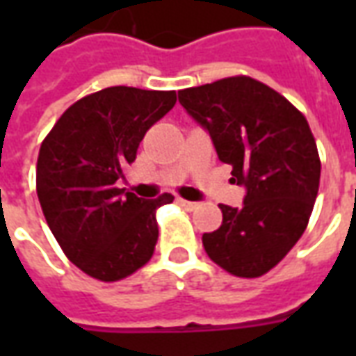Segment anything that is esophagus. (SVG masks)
Returning a JSON list of instances; mask_svg holds the SVG:
<instances>
[{
	"mask_svg": "<svg viewBox=\"0 0 356 356\" xmlns=\"http://www.w3.org/2000/svg\"><path fill=\"white\" fill-rule=\"evenodd\" d=\"M179 204H181V206H183V208H185V209H191V211L198 208V204H196V202L183 200V198H179Z\"/></svg>",
	"mask_w": 356,
	"mask_h": 356,
	"instance_id": "esophagus-1",
	"label": "esophagus"
}]
</instances>
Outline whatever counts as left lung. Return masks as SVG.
<instances>
[{
	"mask_svg": "<svg viewBox=\"0 0 356 356\" xmlns=\"http://www.w3.org/2000/svg\"><path fill=\"white\" fill-rule=\"evenodd\" d=\"M179 102L209 131L219 160L246 186L242 208L219 204L223 223L202 236L209 259L240 278L282 261L305 232L321 183V158L305 116L250 76L179 91Z\"/></svg>",
	"mask_w": 356,
	"mask_h": 356,
	"instance_id": "8db88e82",
	"label": "left lung"
}]
</instances>
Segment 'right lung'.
<instances>
[{
    "label": "right lung",
    "mask_w": 356,
    "mask_h": 356,
    "mask_svg": "<svg viewBox=\"0 0 356 356\" xmlns=\"http://www.w3.org/2000/svg\"><path fill=\"white\" fill-rule=\"evenodd\" d=\"M175 101V91L101 89L66 108L40 147L35 191L45 221L66 257L97 280H122L154 254L156 209L173 196L143 200L116 183Z\"/></svg>",
    "instance_id": "right-lung-1"
}]
</instances>
